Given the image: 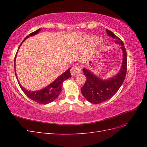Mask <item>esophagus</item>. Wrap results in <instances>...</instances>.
I'll use <instances>...</instances> for the list:
<instances>
[{
  "label": "esophagus",
  "mask_w": 147,
  "mask_h": 147,
  "mask_svg": "<svg viewBox=\"0 0 147 147\" xmlns=\"http://www.w3.org/2000/svg\"><path fill=\"white\" fill-rule=\"evenodd\" d=\"M81 71H82L81 67L76 65L72 67V69L70 70V73L72 74V75H75L78 74L79 73H80Z\"/></svg>",
  "instance_id": "34e87169"
}]
</instances>
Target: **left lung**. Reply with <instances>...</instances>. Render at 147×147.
<instances>
[{
    "label": "left lung",
    "mask_w": 147,
    "mask_h": 147,
    "mask_svg": "<svg viewBox=\"0 0 147 147\" xmlns=\"http://www.w3.org/2000/svg\"><path fill=\"white\" fill-rule=\"evenodd\" d=\"M107 34L115 40V43L121 45L123 55V63L119 72L108 80H101L88 69H83L86 80L81 88V92L88 101L94 104H100L112 98L122 85L127 72V54L123 41L108 29Z\"/></svg>",
    "instance_id": "obj_1"
}]
</instances>
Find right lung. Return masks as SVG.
Instances as JSON below:
<instances>
[{
  "label": "right lung",
  "instance_id": "right-lung-1",
  "mask_svg": "<svg viewBox=\"0 0 147 147\" xmlns=\"http://www.w3.org/2000/svg\"><path fill=\"white\" fill-rule=\"evenodd\" d=\"M40 30V29H38V30H35V32L30 33L29 34V36H33V35L37 34L39 32ZM29 36L26 37L24 38V40L22 42V43H23L26 38H28ZM21 45H20V47L21 46ZM16 57V55L15 57V61H14L15 68ZM70 69V68L69 69L67 70H66L65 72H64L63 74L61 75L58 78H57L55 80L53 83H51L50 84H49L48 86H47L45 88H43L42 90H39V91H28L22 86L20 84L19 82H18V83L20 84V86L22 90V91L24 92V94L27 96L29 98L39 104H47L50 103V102L53 101H54L60 94L61 90H62V86H63V83L65 80H66L67 79L71 77ZM15 75L16 77V73H15Z\"/></svg>",
  "mask_w": 147,
  "mask_h": 147
}]
</instances>
